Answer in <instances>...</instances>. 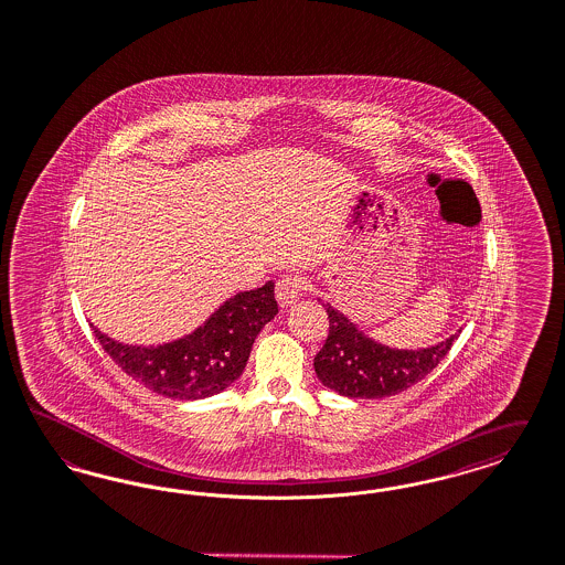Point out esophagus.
<instances>
[{"instance_id": "34e87169", "label": "esophagus", "mask_w": 565, "mask_h": 565, "mask_svg": "<svg viewBox=\"0 0 565 565\" xmlns=\"http://www.w3.org/2000/svg\"><path fill=\"white\" fill-rule=\"evenodd\" d=\"M302 290H305V279L298 277V275H292V273L281 275L275 284V296H277V302L281 307L296 305V300L300 298Z\"/></svg>"}]
</instances>
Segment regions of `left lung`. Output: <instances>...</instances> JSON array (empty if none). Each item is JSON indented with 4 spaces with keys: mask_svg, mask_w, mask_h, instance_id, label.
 <instances>
[{
    "mask_svg": "<svg viewBox=\"0 0 565 565\" xmlns=\"http://www.w3.org/2000/svg\"><path fill=\"white\" fill-rule=\"evenodd\" d=\"M330 333L315 356V373L323 386L349 398H386L424 380L450 351L459 333L436 347L405 351L390 349L359 330L347 315L321 302Z\"/></svg>",
    "mask_w": 565,
    "mask_h": 565,
    "instance_id": "8db88e82",
    "label": "left lung"
}]
</instances>
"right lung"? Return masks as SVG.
<instances>
[{
    "label": "right lung",
    "mask_w": 565,
    "mask_h": 565,
    "mask_svg": "<svg viewBox=\"0 0 565 565\" xmlns=\"http://www.w3.org/2000/svg\"><path fill=\"white\" fill-rule=\"evenodd\" d=\"M275 284L225 300L198 330L158 347L120 344L96 330L120 370L156 394L195 401L230 388L248 363L254 338L277 315Z\"/></svg>",
    "instance_id": "1"
}]
</instances>
